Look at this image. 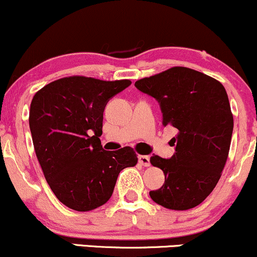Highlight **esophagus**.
Segmentation results:
<instances>
[{
	"label": "esophagus",
	"instance_id": "34e87169",
	"mask_svg": "<svg viewBox=\"0 0 257 257\" xmlns=\"http://www.w3.org/2000/svg\"><path fill=\"white\" fill-rule=\"evenodd\" d=\"M139 163L144 167H150V157L149 156H139Z\"/></svg>",
	"mask_w": 257,
	"mask_h": 257
}]
</instances>
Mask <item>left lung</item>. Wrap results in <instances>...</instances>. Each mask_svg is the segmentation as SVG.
<instances>
[{
    "label": "left lung",
    "mask_w": 257,
    "mask_h": 257,
    "mask_svg": "<svg viewBox=\"0 0 257 257\" xmlns=\"http://www.w3.org/2000/svg\"><path fill=\"white\" fill-rule=\"evenodd\" d=\"M135 87L159 102L163 125L178 131L170 140L173 157L153 155L150 159L166 175L163 186L150 191V197L172 210L199 205L213 192L228 157L233 114L225 87L182 66L139 79Z\"/></svg>",
    "instance_id": "1"
}]
</instances>
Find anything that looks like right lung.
Instances as JSON below:
<instances>
[{
  "instance_id": "add662e5",
  "label": "right lung",
  "mask_w": 257,
  "mask_h": 257,
  "mask_svg": "<svg viewBox=\"0 0 257 257\" xmlns=\"http://www.w3.org/2000/svg\"><path fill=\"white\" fill-rule=\"evenodd\" d=\"M131 84L71 76L35 94L29 114L35 152L53 193L67 208L104 205L120 170L138 163L132 147L105 151L99 139L106 104Z\"/></svg>"
}]
</instances>
